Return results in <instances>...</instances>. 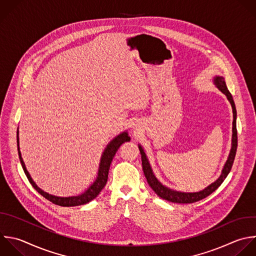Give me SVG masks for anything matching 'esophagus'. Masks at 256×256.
Returning <instances> with one entry per match:
<instances>
[{
	"label": "esophagus",
	"mask_w": 256,
	"mask_h": 256,
	"mask_svg": "<svg viewBox=\"0 0 256 256\" xmlns=\"http://www.w3.org/2000/svg\"><path fill=\"white\" fill-rule=\"evenodd\" d=\"M136 130H137V128H136Z\"/></svg>",
	"instance_id": "34e87169"
}]
</instances>
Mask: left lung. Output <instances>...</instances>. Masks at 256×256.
Listing matches in <instances>:
<instances>
[{
	"label": "left lung",
	"mask_w": 256,
	"mask_h": 256,
	"mask_svg": "<svg viewBox=\"0 0 256 256\" xmlns=\"http://www.w3.org/2000/svg\"><path fill=\"white\" fill-rule=\"evenodd\" d=\"M213 84L217 87V89H219L227 98V100L229 101V103L231 104L232 107V112H233V122H232V139H231V149L229 152V155L227 157V160L222 168L221 174L220 176L210 185H208L207 187H205L203 190H200L198 192H181V191H177L174 189H171L165 185H163L155 176L152 167L150 165V162L147 158V155L143 149V147L138 144L140 153H141V159H142V168H143V172L144 175L147 179V182L149 184V186L153 189V191L161 198L170 201V202H174V203H193L196 201H199L205 197H207L208 195H210L212 192H214L220 185L221 183L224 181V179L227 177V175L229 174L231 167L233 165V161L235 158V154H236V149H237V130H236V108H235V104L232 98V95L230 94V92L227 89L225 80L222 76H215L213 78Z\"/></svg>",
	"instance_id": "left-lung-1"
}]
</instances>
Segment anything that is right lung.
Returning a JSON list of instances; mask_svg holds the SVG:
<instances>
[{"instance_id": "obj_1", "label": "right lung", "mask_w": 256, "mask_h": 256, "mask_svg": "<svg viewBox=\"0 0 256 256\" xmlns=\"http://www.w3.org/2000/svg\"><path fill=\"white\" fill-rule=\"evenodd\" d=\"M130 136L128 135L127 131H124L122 133H120L119 135H117L115 138H113L108 145L106 146V148L104 149L102 155H101V159H100V163H99V168H98V173H97V177L95 179V181L87 188V190H85L83 193L76 195V196H69V197H60V196H55L52 194H49L47 192H45L44 190H42L32 179L30 173L28 172L26 165L24 163V160L22 158V154L20 151V142H19V128L17 130V145H18V153H19V158H20V162L21 165L23 167V170L28 178V180L30 181V183L32 184V186L42 195L44 196L46 199H48L49 201L53 202L54 204L60 205V206H66V207H70V206H79V205H83L86 204L90 201H92L93 199H95L99 193L101 192V190L104 188V186L107 183V179H108V174H109V169H110V165L111 162L116 154V152L118 151L119 147L125 143L130 141Z\"/></svg>"}]
</instances>
